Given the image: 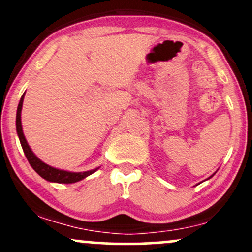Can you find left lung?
Wrapping results in <instances>:
<instances>
[{
    "label": "left lung",
    "mask_w": 252,
    "mask_h": 252,
    "mask_svg": "<svg viewBox=\"0 0 252 252\" xmlns=\"http://www.w3.org/2000/svg\"><path fill=\"white\" fill-rule=\"evenodd\" d=\"M211 176H213V175H211ZM211 176H210V177H211ZM210 177H209V179H210Z\"/></svg>",
    "instance_id": "left-lung-1"
}]
</instances>
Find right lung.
Segmentation results:
<instances>
[{"label": "right lung", "instance_id": "1", "mask_svg": "<svg viewBox=\"0 0 252 252\" xmlns=\"http://www.w3.org/2000/svg\"><path fill=\"white\" fill-rule=\"evenodd\" d=\"M24 96H25V93L21 96L19 105H18L17 110V121H15V126H17V134L19 136L21 147H23L24 153H25L26 158H28L29 163L32 166L33 170L41 177H43L44 180L49 182H58V184H75V182L81 181V180L86 179L87 176L92 175L93 173L97 170L99 168H95L93 170L88 171H82V173H75V171H67L63 170V169L53 168V166L48 165L44 161H42L38 157L32 152L31 147L29 146L28 141L25 139V135L23 133V126H21V108H23V102H24Z\"/></svg>", "mask_w": 252, "mask_h": 252}]
</instances>
